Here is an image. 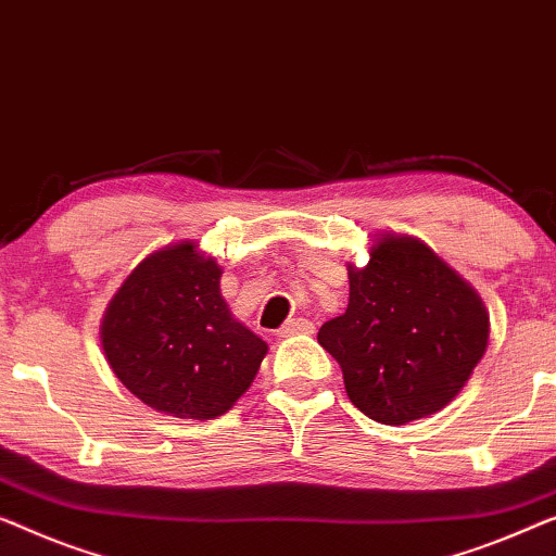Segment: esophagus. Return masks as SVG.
I'll return each mask as SVG.
<instances>
[{
	"label": "esophagus",
	"mask_w": 556,
	"mask_h": 556,
	"mask_svg": "<svg viewBox=\"0 0 556 556\" xmlns=\"http://www.w3.org/2000/svg\"><path fill=\"white\" fill-rule=\"evenodd\" d=\"M283 338H291V336H303V333H313V324L308 318H291L288 324L280 328L278 331Z\"/></svg>",
	"instance_id": "1"
}]
</instances>
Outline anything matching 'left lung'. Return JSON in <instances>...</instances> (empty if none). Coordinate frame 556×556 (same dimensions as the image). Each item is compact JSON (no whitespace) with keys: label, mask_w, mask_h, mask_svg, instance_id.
Segmentation results:
<instances>
[{"label":"left lung","mask_w":556,"mask_h":556,"mask_svg":"<svg viewBox=\"0 0 556 556\" xmlns=\"http://www.w3.org/2000/svg\"><path fill=\"white\" fill-rule=\"evenodd\" d=\"M349 308L318 343L343 371L351 404L404 426L452 404L489 345V311L424 240L378 232L368 263H349Z\"/></svg>","instance_id":"left-lung-1"}]
</instances>
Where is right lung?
<instances>
[{
	"label": "right lung",
	"instance_id": "add662e5",
	"mask_svg": "<svg viewBox=\"0 0 556 556\" xmlns=\"http://www.w3.org/2000/svg\"><path fill=\"white\" fill-rule=\"evenodd\" d=\"M223 268L180 240L152 251L110 298L100 343L132 396L175 418L228 414L258 376L268 343L232 316Z\"/></svg>",
	"mask_w": 556,
	"mask_h": 556
}]
</instances>
